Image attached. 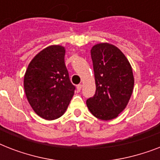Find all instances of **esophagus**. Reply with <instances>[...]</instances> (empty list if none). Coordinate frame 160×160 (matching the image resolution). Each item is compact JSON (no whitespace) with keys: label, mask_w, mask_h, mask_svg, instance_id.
<instances>
[{"label":"esophagus","mask_w":160,"mask_h":160,"mask_svg":"<svg viewBox=\"0 0 160 160\" xmlns=\"http://www.w3.org/2000/svg\"><path fill=\"white\" fill-rule=\"evenodd\" d=\"M76 88H77V91H79V92H80V90H81V88H82V85L79 84V85H77Z\"/></svg>","instance_id":"obj_1"}]
</instances>
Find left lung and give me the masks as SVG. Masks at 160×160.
I'll use <instances>...</instances> for the list:
<instances>
[{"mask_svg": "<svg viewBox=\"0 0 160 160\" xmlns=\"http://www.w3.org/2000/svg\"><path fill=\"white\" fill-rule=\"evenodd\" d=\"M90 53L96 90L95 95L86 100V105L94 116L110 120L129 103L134 89L133 70L125 55L114 45L97 44Z\"/></svg>", "mask_w": 160, "mask_h": 160, "instance_id": "obj_1", "label": "left lung"}]
</instances>
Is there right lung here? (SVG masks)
I'll list each match as a JSON object with an SVG mask.
<instances>
[{"label": "right lung", "instance_id": "1", "mask_svg": "<svg viewBox=\"0 0 160 160\" xmlns=\"http://www.w3.org/2000/svg\"><path fill=\"white\" fill-rule=\"evenodd\" d=\"M64 46L54 45L40 51L29 64L24 89L29 104L39 116L47 120L64 114L75 87L65 64Z\"/></svg>", "mask_w": 160, "mask_h": 160}]
</instances>
